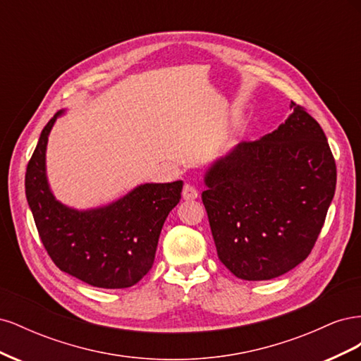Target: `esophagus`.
I'll return each mask as SVG.
<instances>
[{"instance_id":"esophagus-1","label":"esophagus","mask_w":361,"mask_h":361,"mask_svg":"<svg viewBox=\"0 0 361 361\" xmlns=\"http://www.w3.org/2000/svg\"><path fill=\"white\" fill-rule=\"evenodd\" d=\"M182 197L185 200H194V199L199 197V192H197V190L192 187V185L185 183L183 185V190H182Z\"/></svg>"}]
</instances>
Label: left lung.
I'll return each instance as SVG.
<instances>
[{"mask_svg": "<svg viewBox=\"0 0 361 361\" xmlns=\"http://www.w3.org/2000/svg\"><path fill=\"white\" fill-rule=\"evenodd\" d=\"M271 134L243 141L204 174L202 200L218 259L243 280H271L310 255L336 191L319 123L290 102Z\"/></svg>", "mask_w": 361, "mask_h": 361, "instance_id": "1", "label": "left lung"}]
</instances>
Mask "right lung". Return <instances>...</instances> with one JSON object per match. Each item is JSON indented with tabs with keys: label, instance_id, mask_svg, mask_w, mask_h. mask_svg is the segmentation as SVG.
Segmentation results:
<instances>
[{
	"label": "right lung",
	"instance_id": "obj_1",
	"mask_svg": "<svg viewBox=\"0 0 361 361\" xmlns=\"http://www.w3.org/2000/svg\"><path fill=\"white\" fill-rule=\"evenodd\" d=\"M59 111L43 128L25 173V195L43 247L63 272L104 289L134 286L154 265L164 221L183 182L143 183L106 206L78 211L56 200L47 145Z\"/></svg>",
	"mask_w": 361,
	"mask_h": 361
}]
</instances>
